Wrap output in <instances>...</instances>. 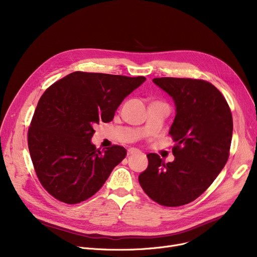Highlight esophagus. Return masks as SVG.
<instances>
[{
  "instance_id": "obj_1",
  "label": "esophagus",
  "mask_w": 257,
  "mask_h": 257,
  "mask_svg": "<svg viewBox=\"0 0 257 257\" xmlns=\"http://www.w3.org/2000/svg\"><path fill=\"white\" fill-rule=\"evenodd\" d=\"M141 151L138 149H134V148H130L128 150V155H134V154H140Z\"/></svg>"
}]
</instances>
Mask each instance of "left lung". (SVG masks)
Returning a JSON list of instances; mask_svg holds the SVG:
<instances>
[{
  "label": "left lung",
  "instance_id": "1",
  "mask_svg": "<svg viewBox=\"0 0 257 257\" xmlns=\"http://www.w3.org/2000/svg\"><path fill=\"white\" fill-rule=\"evenodd\" d=\"M176 107L170 134L176 143L172 163L148 154L149 166L139 181L158 204L181 206L196 200L225 167L232 139V115L223 94L207 81L154 78Z\"/></svg>",
  "mask_w": 257,
  "mask_h": 257
}]
</instances>
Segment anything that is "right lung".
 <instances>
[{
	"label": "right lung",
	"instance_id": "right-lung-1",
	"mask_svg": "<svg viewBox=\"0 0 257 257\" xmlns=\"http://www.w3.org/2000/svg\"><path fill=\"white\" fill-rule=\"evenodd\" d=\"M145 81L74 72L44 92L28 131V146L37 177L49 194L76 204L100 190L127 151L113 146L101 152L91 143L93 127L110 121L123 100Z\"/></svg>",
	"mask_w": 257,
	"mask_h": 257
}]
</instances>
